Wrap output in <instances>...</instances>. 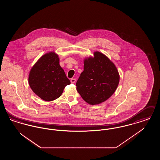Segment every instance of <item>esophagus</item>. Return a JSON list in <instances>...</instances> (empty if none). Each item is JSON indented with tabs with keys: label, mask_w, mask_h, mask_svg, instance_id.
I'll list each match as a JSON object with an SVG mask.
<instances>
[{
	"label": "esophagus",
	"mask_w": 160,
	"mask_h": 160,
	"mask_svg": "<svg viewBox=\"0 0 160 160\" xmlns=\"http://www.w3.org/2000/svg\"><path fill=\"white\" fill-rule=\"evenodd\" d=\"M70 81H71V83H75L76 82V78H71Z\"/></svg>",
	"instance_id": "obj_1"
}]
</instances>
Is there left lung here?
Returning <instances> with one entry per match:
<instances>
[{
  "instance_id": "left-lung-1",
  "label": "left lung",
  "mask_w": 160,
  "mask_h": 160,
  "mask_svg": "<svg viewBox=\"0 0 160 160\" xmlns=\"http://www.w3.org/2000/svg\"><path fill=\"white\" fill-rule=\"evenodd\" d=\"M119 78L114 63L104 54L95 52L93 57L84 60V70L77 82V91L88 104H99L114 93Z\"/></svg>"
}]
</instances>
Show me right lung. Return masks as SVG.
I'll return each instance as SVG.
<instances>
[{
    "label": "right lung",
    "mask_w": 160,
    "mask_h": 160,
    "mask_svg": "<svg viewBox=\"0 0 160 160\" xmlns=\"http://www.w3.org/2000/svg\"><path fill=\"white\" fill-rule=\"evenodd\" d=\"M28 82L33 92L46 101L60 97L65 86L71 83L59 65V56L53 52L44 54L35 63Z\"/></svg>",
    "instance_id": "add662e5"
}]
</instances>
